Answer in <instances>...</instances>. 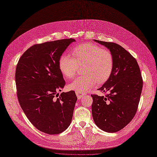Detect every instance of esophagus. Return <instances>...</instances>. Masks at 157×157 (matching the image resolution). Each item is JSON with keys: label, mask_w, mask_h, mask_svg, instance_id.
<instances>
[{"label": "esophagus", "mask_w": 157, "mask_h": 157, "mask_svg": "<svg viewBox=\"0 0 157 157\" xmlns=\"http://www.w3.org/2000/svg\"><path fill=\"white\" fill-rule=\"evenodd\" d=\"M76 96L78 97V98L79 99L81 98H82V97L83 96V94H81L79 93H78V92H76Z\"/></svg>", "instance_id": "34e87169"}]
</instances>
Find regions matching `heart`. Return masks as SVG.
I'll use <instances>...</instances> for the list:
<instances>
[{
    "label": "heart",
    "mask_w": 157,
    "mask_h": 157,
    "mask_svg": "<svg viewBox=\"0 0 157 157\" xmlns=\"http://www.w3.org/2000/svg\"><path fill=\"white\" fill-rule=\"evenodd\" d=\"M71 54L73 58L66 54L59 57L58 67L61 73L67 78H72L78 66L84 64L82 73L85 74L71 82V90L83 93L94 87L96 82L103 83L109 78L114 66L113 56L109 50L93 43H85L74 48Z\"/></svg>",
    "instance_id": "b5f03b06"
}]
</instances>
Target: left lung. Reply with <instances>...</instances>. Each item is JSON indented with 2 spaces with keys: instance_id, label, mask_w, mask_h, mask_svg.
<instances>
[{
  "instance_id": "obj_1",
  "label": "left lung",
  "mask_w": 157,
  "mask_h": 157,
  "mask_svg": "<svg viewBox=\"0 0 157 157\" xmlns=\"http://www.w3.org/2000/svg\"><path fill=\"white\" fill-rule=\"evenodd\" d=\"M94 41L112 53L114 66L108 79L99 88L108 92L105 96L91 94L92 116L101 130L115 133L121 130L135 117L143 88V79L135 58L114 42Z\"/></svg>"
}]
</instances>
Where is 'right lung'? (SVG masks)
I'll use <instances>...</instances> for the list:
<instances>
[{
    "instance_id": "obj_1",
    "label": "right lung",
    "mask_w": 157,
    "mask_h": 157,
    "mask_svg": "<svg viewBox=\"0 0 157 157\" xmlns=\"http://www.w3.org/2000/svg\"><path fill=\"white\" fill-rule=\"evenodd\" d=\"M74 41L70 38L35 44L22 55L16 67L21 107L37 130L49 135L62 133L72 120L77 96L74 91L58 93L66 84L58 61Z\"/></svg>"
}]
</instances>
